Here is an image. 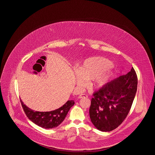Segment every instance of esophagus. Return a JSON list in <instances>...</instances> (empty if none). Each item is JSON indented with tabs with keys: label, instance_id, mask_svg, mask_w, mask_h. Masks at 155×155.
Returning <instances> with one entry per match:
<instances>
[{
	"label": "esophagus",
	"instance_id": "obj_1",
	"mask_svg": "<svg viewBox=\"0 0 155 155\" xmlns=\"http://www.w3.org/2000/svg\"><path fill=\"white\" fill-rule=\"evenodd\" d=\"M88 96L86 94H81L80 95L78 96L79 99H82V98H87Z\"/></svg>",
	"mask_w": 155,
	"mask_h": 155
}]
</instances>
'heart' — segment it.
Here are the masks:
<instances>
[{
    "mask_svg": "<svg viewBox=\"0 0 155 155\" xmlns=\"http://www.w3.org/2000/svg\"><path fill=\"white\" fill-rule=\"evenodd\" d=\"M112 64L108 59L100 57L87 59L76 70V82L79 85L83 84V80H89L92 87H102L108 78V68Z\"/></svg>",
    "mask_w": 155,
    "mask_h": 155,
    "instance_id": "obj_1",
    "label": "heart"
}]
</instances>
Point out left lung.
I'll list each match as a JSON object with an SVG mask.
<instances>
[{
  "mask_svg": "<svg viewBox=\"0 0 155 155\" xmlns=\"http://www.w3.org/2000/svg\"><path fill=\"white\" fill-rule=\"evenodd\" d=\"M133 68L127 74L107 82L93 94L89 108L92 123L101 131L115 129L130 111L137 89Z\"/></svg>",
  "mask_w": 155,
  "mask_h": 155,
  "instance_id": "1",
  "label": "left lung"
}]
</instances>
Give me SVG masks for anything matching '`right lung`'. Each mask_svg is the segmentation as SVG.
Listing matches in <instances>:
<instances>
[{"label":"right lung","instance_id":"add662e5","mask_svg":"<svg viewBox=\"0 0 155 155\" xmlns=\"http://www.w3.org/2000/svg\"><path fill=\"white\" fill-rule=\"evenodd\" d=\"M26 115L34 124L44 129L56 127L64 120L70 108L74 104V100H68L61 108L48 112L35 111L29 108L21 100Z\"/></svg>","mask_w":155,"mask_h":155}]
</instances>
